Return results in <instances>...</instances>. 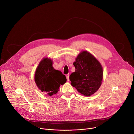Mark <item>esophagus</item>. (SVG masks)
Segmentation results:
<instances>
[{
    "instance_id": "34e87169",
    "label": "esophagus",
    "mask_w": 134,
    "mask_h": 134,
    "mask_svg": "<svg viewBox=\"0 0 134 134\" xmlns=\"http://www.w3.org/2000/svg\"><path fill=\"white\" fill-rule=\"evenodd\" d=\"M66 78H67V81H69V74H67L66 75Z\"/></svg>"
}]
</instances>
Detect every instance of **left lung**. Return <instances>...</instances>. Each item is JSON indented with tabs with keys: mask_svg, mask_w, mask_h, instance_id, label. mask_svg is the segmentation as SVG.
<instances>
[{
	"mask_svg": "<svg viewBox=\"0 0 134 134\" xmlns=\"http://www.w3.org/2000/svg\"><path fill=\"white\" fill-rule=\"evenodd\" d=\"M73 65L75 71L69 76L71 85L86 97L96 92L103 79L102 67L98 60L84 51L78 55Z\"/></svg>",
	"mask_w": 134,
	"mask_h": 134,
	"instance_id": "left-lung-1",
	"label": "left lung"
}]
</instances>
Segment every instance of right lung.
<instances>
[{"label": "right lung", "mask_w": 134, "mask_h": 134, "mask_svg": "<svg viewBox=\"0 0 134 134\" xmlns=\"http://www.w3.org/2000/svg\"><path fill=\"white\" fill-rule=\"evenodd\" d=\"M34 80L38 88L49 96L58 92L60 85L67 81L66 76L60 71L53 68L52 60L48 58H44L37 66Z\"/></svg>", "instance_id": "obj_1"}]
</instances>
